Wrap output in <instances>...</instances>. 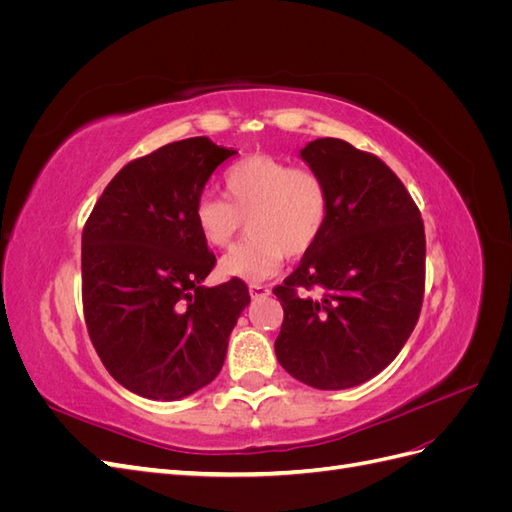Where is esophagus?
Instances as JSON below:
<instances>
[{"label": "esophagus", "mask_w": 512, "mask_h": 512, "mask_svg": "<svg viewBox=\"0 0 512 512\" xmlns=\"http://www.w3.org/2000/svg\"><path fill=\"white\" fill-rule=\"evenodd\" d=\"M250 294H252V299H262V297H267V294H271V288L265 284H250Z\"/></svg>", "instance_id": "esophagus-1"}]
</instances>
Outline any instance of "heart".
Returning a JSON list of instances; mask_svg holds the SVG:
<instances>
[{
    "mask_svg": "<svg viewBox=\"0 0 512 512\" xmlns=\"http://www.w3.org/2000/svg\"><path fill=\"white\" fill-rule=\"evenodd\" d=\"M226 203L203 194L194 205L200 237L224 250L247 220L245 239L222 258L220 271L243 282H260L299 258L320 239L329 215V190L318 170L254 153L232 164L222 179Z\"/></svg>",
    "mask_w": 512,
    "mask_h": 512,
    "instance_id": "1",
    "label": "heart"
}]
</instances>
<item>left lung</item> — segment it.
<instances>
[{
  "instance_id": "8db88e82",
  "label": "left lung",
  "mask_w": 512,
  "mask_h": 512,
  "mask_svg": "<svg viewBox=\"0 0 512 512\" xmlns=\"http://www.w3.org/2000/svg\"><path fill=\"white\" fill-rule=\"evenodd\" d=\"M301 158L327 183L329 215L301 265L273 288L284 307L275 354L314 389H350L380 374L416 327L425 226L406 185L374 153L316 138Z\"/></svg>"
}]
</instances>
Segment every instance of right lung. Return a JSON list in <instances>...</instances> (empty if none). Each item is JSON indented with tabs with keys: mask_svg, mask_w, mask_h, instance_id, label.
<instances>
[{
	"mask_svg": "<svg viewBox=\"0 0 512 512\" xmlns=\"http://www.w3.org/2000/svg\"><path fill=\"white\" fill-rule=\"evenodd\" d=\"M235 149L207 136L123 166L83 228V312L91 344L121 386L147 399L203 389L250 303L243 280L205 288L215 256L194 224L211 173Z\"/></svg>",
	"mask_w": 512,
	"mask_h": 512,
	"instance_id": "1",
	"label": "right lung"
}]
</instances>
